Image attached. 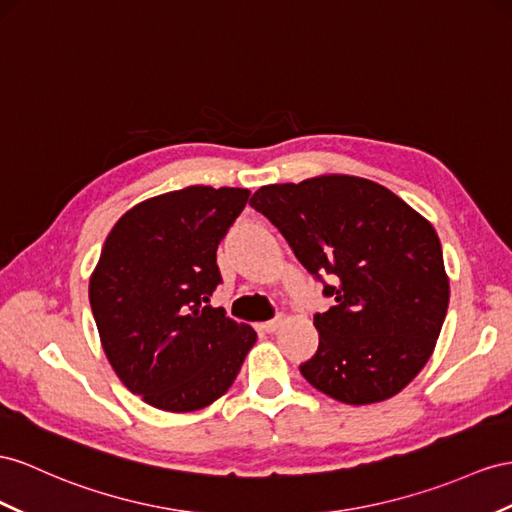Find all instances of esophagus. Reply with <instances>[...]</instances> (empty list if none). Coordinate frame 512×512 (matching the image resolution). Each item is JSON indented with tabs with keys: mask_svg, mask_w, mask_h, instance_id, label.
<instances>
[{
	"mask_svg": "<svg viewBox=\"0 0 512 512\" xmlns=\"http://www.w3.org/2000/svg\"><path fill=\"white\" fill-rule=\"evenodd\" d=\"M279 326H281V320H270V322L261 324V331H264V333H277Z\"/></svg>",
	"mask_w": 512,
	"mask_h": 512,
	"instance_id": "obj_1",
	"label": "esophagus"
}]
</instances>
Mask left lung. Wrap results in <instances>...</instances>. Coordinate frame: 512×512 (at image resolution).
<instances>
[{
  "instance_id": "left-lung-1",
  "label": "left lung",
  "mask_w": 512,
  "mask_h": 512,
  "mask_svg": "<svg viewBox=\"0 0 512 512\" xmlns=\"http://www.w3.org/2000/svg\"><path fill=\"white\" fill-rule=\"evenodd\" d=\"M251 207L292 246L335 305L313 316L318 352L300 365L316 389L346 404L396 396L422 372L448 313L435 227L381 183L322 175L259 188Z\"/></svg>"
}]
</instances>
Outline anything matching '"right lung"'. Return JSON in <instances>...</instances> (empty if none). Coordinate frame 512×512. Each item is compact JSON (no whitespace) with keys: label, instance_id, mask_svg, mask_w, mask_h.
Here are the masks:
<instances>
[{"label":"right lung","instance_id":"1","mask_svg":"<svg viewBox=\"0 0 512 512\" xmlns=\"http://www.w3.org/2000/svg\"><path fill=\"white\" fill-rule=\"evenodd\" d=\"M244 188L188 186L142 201L112 227L90 274L101 346L121 383L162 411L212 404L257 342L209 296L222 281L220 240L248 201Z\"/></svg>","mask_w":512,"mask_h":512}]
</instances>
